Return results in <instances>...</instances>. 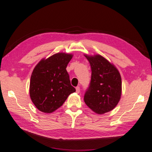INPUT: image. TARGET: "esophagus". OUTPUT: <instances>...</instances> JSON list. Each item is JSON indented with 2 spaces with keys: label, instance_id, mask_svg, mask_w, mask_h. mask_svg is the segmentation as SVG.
Segmentation results:
<instances>
[{
  "label": "esophagus",
  "instance_id": "1",
  "mask_svg": "<svg viewBox=\"0 0 152 152\" xmlns=\"http://www.w3.org/2000/svg\"><path fill=\"white\" fill-rule=\"evenodd\" d=\"M80 87H79V86H77V87L76 88V92H77V93H79V92H80Z\"/></svg>",
  "mask_w": 152,
  "mask_h": 152
}]
</instances>
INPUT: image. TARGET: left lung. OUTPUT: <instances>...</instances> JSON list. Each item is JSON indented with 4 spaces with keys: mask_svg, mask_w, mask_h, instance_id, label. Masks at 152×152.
Returning <instances> with one entry per match:
<instances>
[{
    "mask_svg": "<svg viewBox=\"0 0 152 152\" xmlns=\"http://www.w3.org/2000/svg\"><path fill=\"white\" fill-rule=\"evenodd\" d=\"M84 56L89 61L92 75L84 100L96 114H103L117 106L122 94V78L118 69L101 55Z\"/></svg>",
    "mask_w": 152,
    "mask_h": 152,
    "instance_id": "left-lung-1",
    "label": "left lung"
}]
</instances>
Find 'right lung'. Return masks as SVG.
<instances>
[{
  "label": "right lung",
  "instance_id": "right-lung-1",
  "mask_svg": "<svg viewBox=\"0 0 152 152\" xmlns=\"http://www.w3.org/2000/svg\"><path fill=\"white\" fill-rule=\"evenodd\" d=\"M73 55L63 52L41 60L30 78V96L40 111L52 113L62 106L76 89L70 84L67 65Z\"/></svg>",
  "mask_w": 152,
  "mask_h": 152
}]
</instances>
